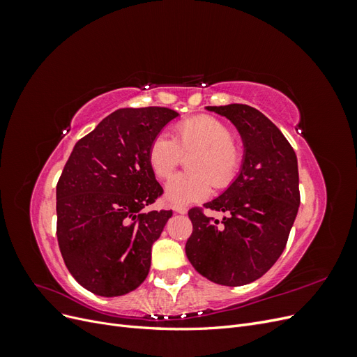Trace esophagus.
<instances>
[{"label": "esophagus", "mask_w": 357, "mask_h": 357, "mask_svg": "<svg viewBox=\"0 0 357 357\" xmlns=\"http://www.w3.org/2000/svg\"><path fill=\"white\" fill-rule=\"evenodd\" d=\"M174 210L176 213H178V214H186L188 213V208L185 207V205H174Z\"/></svg>", "instance_id": "34e87169"}]
</instances>
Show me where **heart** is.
Wrapping results in <instances>:
<instances>
[{
    "mask_svg": "<svg viewBox=\"0 0 357 357\" xmlns=\"http://www.w3.org/2000/svg\"><path fill=\"white\" fill-rule=\"evenodd\" d=\"M232 129L213 116H197L176 125L169 138L159 134L149 147V164L158 178L168 177L177 168L181 155L188 160L189 174L172 176L165 185V199L171 204H190L207 198L211 186L231 185L243 159Z\"/></svg>",
    "mask_w": 357,
    "mask_h": 357,
    "instance_id": "heart-1",
    "label": "heart"
}]
</instances>
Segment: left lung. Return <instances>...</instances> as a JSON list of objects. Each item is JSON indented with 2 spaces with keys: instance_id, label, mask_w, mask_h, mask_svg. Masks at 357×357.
<instances>
[{
  "instance_id": "1",
  "label": "left lung",
  "mask_w": 357,
  "mask_h": 357,
  "mask_svg": "<svg viewBox=\"0 0 357 357\" xmlns=\"http://www.w3.org/2000/svg\"><path fill=\"white\" fill-rule=\"evenodd\" d=\"M236 126L244 143L238 177L205 208L228 213L222 223L202 208L189 210L193 225L186 256L197 271L222 286L261 278L282 256L299 208L295 150L282 131L245 104L207 107Z\"/></svg>"
}]
</instances>
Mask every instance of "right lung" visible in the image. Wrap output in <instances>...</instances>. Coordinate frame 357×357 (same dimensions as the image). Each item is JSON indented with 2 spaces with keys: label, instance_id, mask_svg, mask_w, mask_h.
I'll list each match as a JSON object with an SVG mask.
<instances>
[{
  "label": "right lung",
  "instance_id": "right-lung-1",
  "mask_svg": "<svg viewBox=\"0 0 357 357\" xmlns=\"http://www.w3.org/2000/svg\"><path fill=\"white\" fill-rule=\"evenodd\" d=\"M177 116L165 107L116 110L75 143L63 167L58 244L71 275L95 295H126L149 274L152 245L172 215L143 211L164 192L149 147Z\"/></svg>",
  "mask_w": 357,
  "mask_h": 357
}]
</instances>
